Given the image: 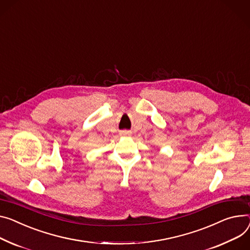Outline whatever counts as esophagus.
Wrapping results in <instances>:
<instances>
[{
    "label": "esophagus",
    "instance_id": "esophagus-1",
    "mask_svg": "<svg viewBox=\"0 0 250 250\" xmlns=\"http://www.w3.org/2000/svg\"><path fill=\"white\" fill-rule=\"evenodd\" d=\"M122 135H125V136H130L131 135V132L130 131H127V130H124L121 132Z\"/></svg>",
    "mask_w": 250,
    "mask_h": 250
}]
</instances>
